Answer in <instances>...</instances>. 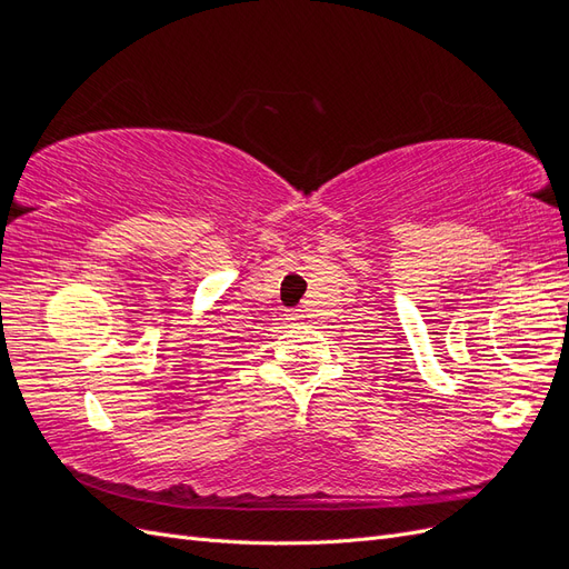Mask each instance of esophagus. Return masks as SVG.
I'll use <instances>...</instances> for the list:
<instances>
[{
  "label": "esophagus",
  "mask_w": 569,
  "mask_h": 569,
  "mask_svg": "<svg viewBox=\"0 0 569 569\" xmlns=\"http://www.w3.org/2000/svg\"><path fill=\"white\" fill-rule=\"evenodd\" d=\"M289 318H291V320H301L303 316H301L299 311H289Z\"/></svg>",
  "instance_id": "1"
}]
</instances>
